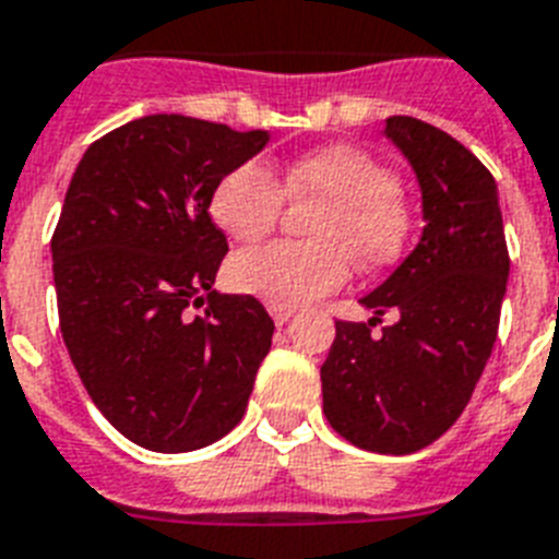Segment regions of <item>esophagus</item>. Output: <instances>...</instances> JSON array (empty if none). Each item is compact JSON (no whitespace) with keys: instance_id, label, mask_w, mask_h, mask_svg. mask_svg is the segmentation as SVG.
I'll use <instances>...</instances> for the list:
<instances>
[{"instance_id":"esophagus-1","label":"esophagus","mask_w":559,"mask_h":559,"mask_svg":"<svg viewBox=\"0 0 559 559\" xmlns=\"http://www.w3.org/2000/svg\"><path fill=\"white\" fill-rule=\"evenodd\" d=\"M293 307H270V316L275 324H287L289 319H293Z\"/></svg>"}]
</instances>
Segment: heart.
Instances as JSON below:
<instances>
[{"label": "heart", "instance_id": "1", "mask_svg": "<svg viewBox=\"0 0 559 559\" xmlns=\"http://www.w3.org/2000/svg\"><path fill=\"white\" fill-rule=\"evenodd\" d=\"M284 198L321 201L312 212L316 240H275L229 261V284L270 307H301L347 284L353 258L365 270L393 264L411 235L396 171L356 146H324L281 166L247 160L226 171L209 212L235 240H261L284 212Z\"/></svg>", "mask_w": 559, "mask_h": 559}]
</instances>
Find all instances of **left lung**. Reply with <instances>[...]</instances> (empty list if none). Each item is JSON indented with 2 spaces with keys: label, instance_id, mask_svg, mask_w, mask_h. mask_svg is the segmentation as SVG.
<instances>
[{
  "label": "left lung",
  "instance_id": "obj_1",
  "mask_svg": "<svg viewBox=\"0 0 559 559\" xmlns=\"http://www.w3.org/2000/svg\"><path fill=\"white\" fill-rule=\"evenodd\" d=\"M384 134L419 177L425 233L361 298L373 319L335 321L321 393L338 437L402 456L437 442L471 402L497 342L511 261L497 183L479 157L416 117H390ZM384 311L397 319L370 336Z\"/></svg>",
  "mask_w": 559,
  "mask_h": 559
}]
</instances>
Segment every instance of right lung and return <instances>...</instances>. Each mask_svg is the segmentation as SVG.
<instances>
[{"instance_id":"add662e5","label":"right lung","mask_w":559,"mask_h":559,"mask_svg":"<svg viewBox=\"0 0 559 559\" xmlns=\"http://www.w3.org/2000/svg\"><path fill=\"white\" fill-rule=\"evenodd\" d=\"M266 140L140 117L94 140L71 177L51 238L59 330L91 402L140 448L198 451L247 411L275 324L252 295L212 289L229 243L209 198Z\"/></svg>"}]
</instances>
